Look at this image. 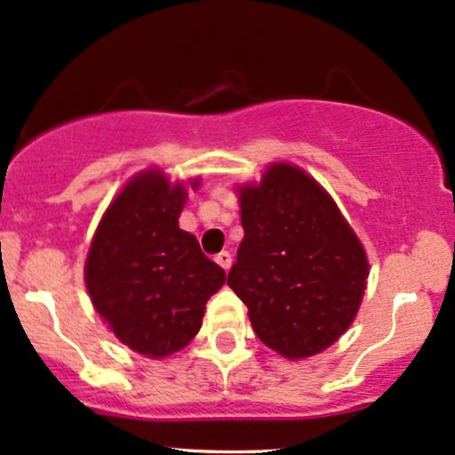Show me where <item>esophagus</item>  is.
<instances>
[{
  "instance_id": "obj_1",
  "label": "esophagus",
  "mask_w": 455,
  "mask_h": 455,
  "mask_svg": "<svg viewBox=\"0 0 455 455\" xmlns=\"http://www.w3.org/2000/svg\"><path fill=\"white\" fill-rule=\"evenodd\" d=\"M215 261H218V264L222 266L224 270H228V267H231L233 257H231V252H228V251H222V252H218V255H215Z\"/></svg>"
}]
</instances>
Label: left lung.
Wrapping results in <instances>:
<instances>
[{"mask_svg":"<svg viewBox=\"0 0 455 455\" xmlns=\"http://www.w3.org/2000/svg\"><path fill=\"white\" fill-rule=\"evenodd\" d=\"M243 240L227 283L246 303L257 338L290 360L323 351L348 329L366 290L360 240L329 194L276 164L240 191Z\"/></svg>","mask_w":455,"mask_h":455,"instance_id":"1","label":"left lung"}]
</instances>
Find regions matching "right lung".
<instances>
[{
  "instance_id": "add662e5",
  "label": "right lung",
  "mask_w": 455,
  "mask_h": 455,
  "mask_svg": "<svg viewBox=\"0 0 455 455\" xmlns=\"http://www.w3.org/2000/svg\"><path fill=\"white\" fill-rule=\"evenodd\" d=\"M196 188V183H194ZM183 185L146 172L104 213L87 257L93 307L132 351L165 357L198 333L227 272L179 228Z\"/></svg>"
}]
</instances>
